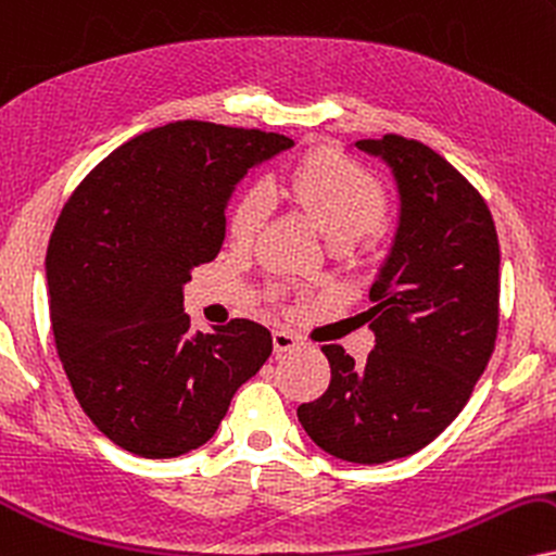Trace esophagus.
<instances>
[{"mask_svg": "<svg viewBox=\"0 0 556 556\" xmlns=\"http://www.w3.org/2000/svg\"><path fill=\"white\" fill-rule=\"evenodd\" d=\"M296 345H299V338L293 332H289V330L273 332V348H276V353H289Z\"/></svg>", "mask_w": 556, "mask_h": 556, "instance_id": "34e87169", "label": "esophagus"}]
</instances>
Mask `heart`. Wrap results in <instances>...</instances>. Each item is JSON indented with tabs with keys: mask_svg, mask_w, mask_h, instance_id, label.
Returning <instances> with one entry per match:
<instances>
[{
	"mask_svg": "<svg viewBox=\"0 0 556 556\" xmlns=\"http://www.w3.org/2000/svg\"><path fill=\"white\" fill-rule=\"evenodd\" d=\"M312 218L314 226L332 244L361 242L379 229L383 214L381 182L351 156L309 152L291 164L276 185ZM265 195L260 190L239 198L229 218V235L239 244H250L265 224Z\"/></svg>",
	"mask_w": 556,
	"mask_h": 556,
	"instance_id": "1",
	"label": "heart"
}]
</instances>
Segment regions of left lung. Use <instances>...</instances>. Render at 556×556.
I'll use <instances>...</instances> for the list:
<instances>
[{
    "instance_id": "8db88e82",
    "label": "left lung",
    "mask_w": 556,
    "mask_h": 556,
    "mask_svg": "<svg viewBox=\"0 0 556 556\" xmlns=\"http://www.w3.org/2000/svg\"><path fill=\"white\" fill-rule=\"evenodd\" d=\"M392 169L400 226L361 319L376 345L355 363L321 345L330 387L299 422L327 454L383 464L435 441L469 402L495 351L500 244L484 198L441 154L387 134L355 141Z\"/></svg>"
}]
</instances>
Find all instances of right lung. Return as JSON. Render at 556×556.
<instances>
[{
    "instance_id": "add662e5",
    "label": "right lung",
    "mask_w": 556,
    "mask_h": 556,
    "mask_svg": "<svg viewBox=\"0 0 556 556\" xmlns=\"http://www.w3.org/2000/svg\"><path fill=\"white\" fill-rule=\"evenodd\" d=\"M291 147L257 128L167 123L115 149L66 201L46 255L53 338L79 407L121 448L173 458L211 441L273 353L250 319L190 332L182 286L222 250L235 185Z\"/></svg>"
}]
</instances>
